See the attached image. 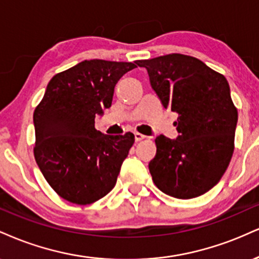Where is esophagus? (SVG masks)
<instances>
[{
  "mask_svg": "<svg viewBox=\"0 0 259 259\" xmlns=\"http://www.w3.org/2000/svg\"><path fill=\"white\" fill-rule=\"evenodd\" d=\"M145 138H146V136L142 135V134L135 133V141H141V140H143Z\"/></svg>",
  "mask_w": 259,
  "mask_h": 259,
  "instance_id": "esophagus-1",
  "label": "esophagus"
}]
</instances>
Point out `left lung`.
Wrapping results in <instances>:
<instances>
[{
	"instance_id": "1",
	"label": "left lung",
	"mask_w": 259,
	"mask_h": 259,
	"mask_svg": "<svg viewBox=\"0 0 259 259\" xmlns=\"http://www.w3.org/2000/svg\"><path fill=\"white\" fill-rule=\"evenodd\" d=\"M136 64L147 70L164 108L179 113V136L155 139L157 154L148 164L153 182L177 199L205 194L219 183L234 152L238 111L226 77L182 54Z\"/></svg>"
}]
</instances>
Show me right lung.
<instances>
[{"mask_svg": "<svg viewBox=\"0 0 259 259\" xmlns=\"http://www.w3.org/2000/svg\"><path fill=\"white\" fill-rule=\"evenodd\" d=\"M133 62L84 60L55 74L33 112L36 163L65 200L92 204L116 186L135 136L105 135L95 116L110 108L114 87Z\"/></svg>", "mask_w": 259, "mask_h": 259, "instance_id": "right-lung-1", "label": "right lung"}]
</instances>
